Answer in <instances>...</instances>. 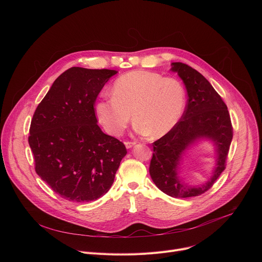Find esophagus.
Listing matches in <instances>:
<instances>
[{
  "instance_id": "esophagus-1",
  "label": "esophagus",
  "mask_w": 262,
  "mask_h": 262,
  "mask_svg": "<svg viewBox=\"0 0 262 262\" xmlns=\"http://www.w3.org/2000/svg\"><path fill=\"white\" fill-rule=\"evenodd\" d=\"M124 144H125V147L129 149V148H132V147H134L136 145V142H128V141H126V142H124Z\"/></svg>"
}]
</instances>
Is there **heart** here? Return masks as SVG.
Segmentation results:
<instances>
[{
  "mask_svg": "<svg viewBox=\"0 0 262 262\" xmlns=\"http://www.w3.org/2000/svg\"><path fill=\"white\" fill-rule=\"evenodd\" d=\"M111 96L99 99L94 111L100 125L114 137L127 127L130 114L138 135L163 137L177 124L185 104V92L177 80L145 70L118 78L111 88Z\"/></svg>",
  "mask_w": 262,
  "mask_h": 262,
  "instance_id": "b5f03b06",
  "label": "heart"
}]
</instances>
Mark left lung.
<instances>
[{
	"label": "left lung",
	"mask_w": 262,
	"mask_h": 262,
	"mask_svg": "<svg viewBox=\"0 0 262 262\" xmlns=\"http://www.w3.org/2000/svg\"><path fill=\"white\" fill-rule=\"evenodd\" d=\"M188 92L185 111L177 124L156 141L149 173L158 188L173 198H190L208 191L226 168L233 137L227 105L200 72L181 62L171 64ZM201 138L211 139L216 147V167L203 185L186 186L178 177L182 155Z\"/></svg>",
	"instance_id": "left-lung-1"
}]
</instances>
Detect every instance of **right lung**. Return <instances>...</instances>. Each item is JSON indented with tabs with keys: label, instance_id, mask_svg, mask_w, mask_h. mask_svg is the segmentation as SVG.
Wrapping results in <instances>:
<instances>
[{
	"label": "right lung",
	"instance_id": "obj_1",
	"mask_svg": "<svg viewBox=\"0 0 262 262\" xmlns=\"http://www.w3.org/2000/svg\"><path fill=\"white\" fill-rule=\"evenodd\" d=\"M116 73L67 69L33 115L29 145L36 173L68 201L89 202L103 196L127 154L122 142L102 133L94 111L97 95Z\"/></svg>",
	"mask_w": 262,
	"mask_h": 262
}]
</instances>
